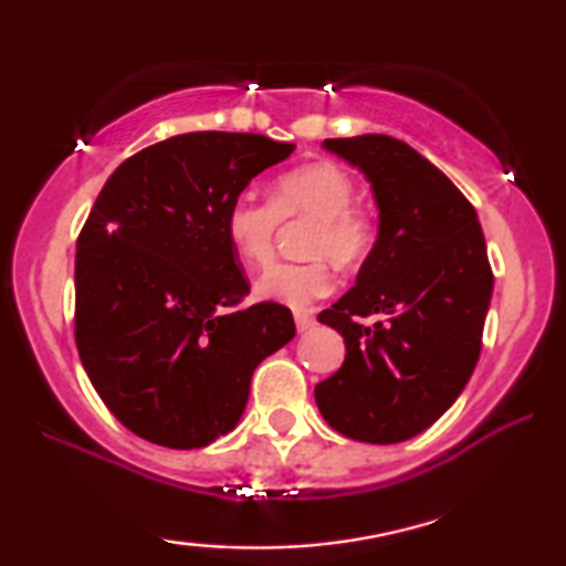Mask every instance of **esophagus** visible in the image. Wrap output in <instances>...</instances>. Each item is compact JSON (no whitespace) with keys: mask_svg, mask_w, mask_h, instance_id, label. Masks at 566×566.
Listing matches in <instances>:
<instances>
[{"mask_svg":"<svg viewBox=\"0 0 566 566\" xmlns=\"http://www.w3.org/2000/svg\"><path fill=\"white\" fill-rule=\"evenodd\" d=\"M293 319H296V329L298 332H308L316 324L314 314H308V312H296V314H293Z\"/></svg>","mask_w":566,"mask_h":566,"instance_id":"34e87169","label":"esophagus"}]
</instances>
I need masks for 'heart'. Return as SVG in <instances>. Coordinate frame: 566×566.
I'll return each instance as SVG.
<instances>
[{"instance_id":"heart-1","label":"heart","mask_w":566,"mask_h":566,"mask_svg":"<svg viewBox=\"0 0 566 566\" xmlns=\"http://www.w3.org/2000/svg\"><path fill=\"white\" fill-rule=\"evenodd\" d=\"M353 198L355 182L343 167L314 161L277 177L270 200L254 196L231 200L223 221L229 244L254 268L273 260L281 219H314L306 252L316 260L273 265L258 277L254 296L304 308L332 291V270L324 258L339 268H353L366 260L374 244V227L368 216L353 206Z\"/></svg>"}]
</instances>
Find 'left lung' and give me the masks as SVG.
Returning <instances> with one entry per match:
<instances>
[{
    "label": "left lung",
    "mask_w": 566,
    "mask_h": 566,
    "mask_svg": "<svg viewBox=\"0 0 566 566\" xmlns=\"http://www.w3.org/2000/svg\"><path fill=\"white\" fill-rule=\"evenodd\" d=\"M368 177L378 237L355 285L319 322L345 337V363L316 384L329 428L363 443H401L428 430L474 374L492 268L474 206L399 138H327ZM378 313L374 328L360 315Z\"/></svg>",
    "instance_id": "8db88e82"
}]
</instances>
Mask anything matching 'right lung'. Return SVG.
<instances>
[{"label":"right lung","mask_w":566,"mask_h":566,"mask_svg":"<svg viewBox=\"0 0 566 566\" xmlns=\"http://www.w3.org/2000/svg\"><path fill=\"white\" fill-rule=\"evenodd\" d=\"M293 144L196 130L107 177L76 242L74 337L105 407L138 438L203 448L242 420L254 368L296 335L285 306L239 308L250 283L227 211Z\"/></svg>","instance_id":"obj_1"}]
</instances>
